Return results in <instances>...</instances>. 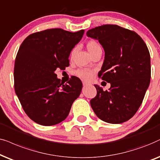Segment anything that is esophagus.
<instances>
[{
	"instance_id": "34e87169",
	"label": "esophagus",
	"mask_w": 160,
	"mask_h": 160,
	"mask_svg": "<svg viewBox=\"0 0 160 160\" xmlns=\"http://www.w3.org/2000/svg\"><path fill=\"white\" fill-rule=\"evenodd\" d=\"M82 85H83V86H87L88 85H89V83H88V82H82Z\"/></svg>"
}]
</instances>
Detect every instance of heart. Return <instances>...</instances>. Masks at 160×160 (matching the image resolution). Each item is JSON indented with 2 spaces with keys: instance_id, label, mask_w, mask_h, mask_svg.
<instances>
[{
  "instance_id": "heart-1",
  "label": "heart",
  "mask_w": 160,
  "mask_h": 160,
  "mask_svg": "<svg viewBox=\"0 0 160 160\" xmlns=\"http://www.w3.org/2000/svg\"><path fill=\"white\" fill-rule=\"evenodd\" d=\"M86 47L87 50H88L91 55L98 50H102L101 47H100L99 43H98L97 42L94 41V40H90V41L87 43ZM74 52H75V49H74V50L72 51V55L74 54ZM75 74L77 76H78L79 78L82 79V80H88L92 78V77L93 75V72L91 69L82 68V69L77 70L75 72Z\"/></svg>"
}]
</instances>
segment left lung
<instances>
[{"mask_svg": "<svg viewBox=\"0 0 160 160\" xmlns=\"http://www.w3.org/2000/svg\"><path fill=\"white\" fill-rule=\"evenodd\" d=\"M86 35L98 40L105 50L98 75L110 83L108 91L94 85L97 94L91 100V108L105 122H125L139 109L150 84L149 51L138 33L116 25L96 27Z\"/></svg>", "mask_w": 160, "mask_h": 160, "instance_id": "left-lung-1", "label": "left lung"}]
</instances>
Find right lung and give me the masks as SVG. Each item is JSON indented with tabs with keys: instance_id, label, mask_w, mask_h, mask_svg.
<instances>
[{
	"instance_id": "right-lung-1",
	"label": "right lung",
	"mask_w": 160,
	"mask_h": 160,
	"mask_svg": "<svg viewBox=\"0 0 160 160\" xmlns=\"http://www.w3.org/2000/svg\"><path fill=\"white\" fill-rule=\"evenodd\" d=\"M84 32L48 29L29 35L19 48L14 90L25 113L34 122L43 126L61 123L81 93L80 79L73 78L63 84L55 72L69 67L70 52Z\"/></svg>"
}]
</instances>
